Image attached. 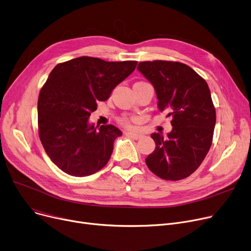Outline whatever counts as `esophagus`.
Returning a JSON list of instances; mask_svg holds the SVG:
<instances>
[{
    "mask_svg": "<svg viewBox=\"0 0 251 251\" xmlns=\"http://www.w3.org/2000/svg\"><path fill=\"white\" fill-rule=\"evenodd\" d=\"M125 135L132 138L134 140H139L142 138L141 134H139V132H134V131H125Z\"/></svg>",
    "mask_w": 251,
    "mask_h": 251,
    "instance_id": "1",
    "label": "esophagus"
}]
</instances>
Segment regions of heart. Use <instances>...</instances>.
<instances>
[{"mask_svg":"<svg viewBox=\"0 0 251 251\" xmlns=\"http://www.w3.org/2000/svg\"><path fill=\"white\" fill-rule=\"evenodd\" d=\"M131 121H132V119H131V117H128V116H123V117H121V119H119L120 124L125 126H129Z\"/></svg>","mask_w":251,"mask_h":251,"instance_id":"heart-1","label":"heart"}]
</instances>
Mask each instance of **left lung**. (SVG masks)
I'll return each instance as SVG.
<instances>
[{"label": "left lung", "instance_id": "left-lung-1", "mask_svg": "<svg viewBox=\"0 0 251 251\" xmlns=\"http://www.w3.org/2000/svg\"><path fill=\"white\" fill-rule=\"evenodd\" d=\"M138 70L153 84L158 108L169 111L173 126L167 138L151 135L156 148L146 164L162 179H183L200 167L212 146L216 109L209 86L179 62H141Z\"/></svg>", "mask_w": 251, "mask_h": 251}]
</instances>
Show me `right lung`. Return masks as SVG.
<instances>
[{"instance_id":"right-lung-1","label":"right lung","mask_w":251,"mask_h":251,"mask_svg":"<svg viewBox=\"0 0 251 251\" xmlns=\"http://www.w3.org/2000/svg\"><path fill=\"white\" fill-rule=\"evenodd\" d=\"M138 62H106L80 56L57 64L40 89L38 135L48 156L65 173L83 177L96 173L110 159L122 131L112 125H88L98 101L135 71Z\"/></svg>"}]
</instances>
